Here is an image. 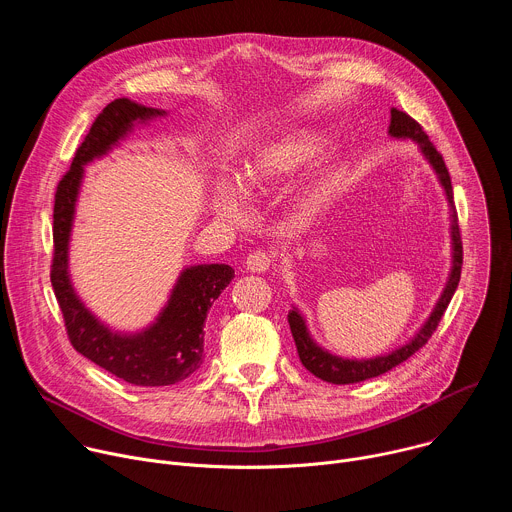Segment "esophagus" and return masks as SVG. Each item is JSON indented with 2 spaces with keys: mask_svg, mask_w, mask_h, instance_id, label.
Masks as SVG:
<instances>
[{
  "mask_svg": "<svg viewBox=\"0 0 512 512\" xmlns=\"http://www.w3.org/2000/svg\"><path fill=\"white\" fill-rule=\"evenodd\" d=\"M245 265H247V269L253 271V273H265V271L273 265V259H271V255L265 253V251H253V253H249Z\"/></svg>",
  "mask_w": 512,
  "mask_h": 512,
  "instance_id": "34e87169",
  "label": "esophagus"
}]
</instances>
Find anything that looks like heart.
Wrapping results in <instances>:
<instances>
[{"label": "heart", "instance_id": "heart-1", "mask_svg": "<svg viewBox=\"0 0 512 512\" xmlns=\"http://www.w3.org/2000/svg\"><path fill=\"white\" fill-rule=\"evenodd\" d=\"M314 152L310 135H289L273 141L263 148L253 160H249L239 172V190L251 192L281 176L300 170ZM239 190L223 182L216 190V212L225 218H239L243 212V200Z\"/></svg>", "mask_w": 512, "mask_h": 512}]
</instances>
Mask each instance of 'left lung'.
I'll list each match as a JSON object with an SVG mask.
<instances>
[{"mask_svg":"<svg viewBox=\"0 0 512 512\" xmlns=\"http://www.w3.org/2000/svg\"><path fill=\"white\" fill-rule=\"evenodd\" d=\"M389 135L395 139H411L419 145V150L423 154V158L429 162V166L433 168V172L437 174V180H440L448 204H450V235H452V269L446 281V287L442 291L440 300H437L435 308L431 310L429 318L425 320V324L417 330V334L405 342L403 346L395 348L389 354H381V356H373V358H344V356H336L330 350L322 348L310 334L306 318L302 316V312L294 306L287 314V322L291 328V336L296 340V348L300 354V360L304 367L316 375L318 379L332 383V385H350V383H360L367 381L373 377H379L383 373H389L391 369H395L397 364H401L403 360H407L411 354H415L421 346H425V342L431 338V334L435 332L437 324H440L448 304L452 302L454 291L460 283V273H462V239H460V227H458V212L454 206V190H452V180H450V172L446 168V162L442 158V154L435 150V145L429 141V137L425 135V131L421 129V125L411 119L407 113L399 111V109H391V125H389Z\"/></svg>","mask_w":512,"mask_h":512,"instance_id":"8db88e82","label":"left lung"}]
</instances>
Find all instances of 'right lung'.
Wrapping results in <instances>:
<instances>
[{
    "label": "right lung",
    "mask_w": 512,
    "mask_h": 512,
    "mask_svg": "<svg viewBox=\"0 0 512 512\" xmlns=\"http://www.w3.org/2000/svg\"><path fill=\"white\" fill-rule=\"evenodd\" d=\"M166 115L129 99H115L95 119L54 196V259L50 281L70 344L101 369L137 387H166L188 379L204 360V322L212 302L235 277L225 263L182 269L158 318L139 332H115L77 296L68 273V243L85 166L107 156L135 125Z\"/></svg>",
    "instance_id": "obj_1"
}]
</instances>
